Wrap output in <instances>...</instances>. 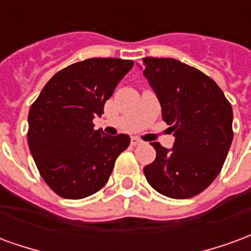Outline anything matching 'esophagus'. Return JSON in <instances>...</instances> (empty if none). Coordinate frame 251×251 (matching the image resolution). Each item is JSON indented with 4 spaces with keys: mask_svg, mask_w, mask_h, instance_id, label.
<instances>
[{
    "mask_svg": "<svg viewBox=\"0 0 251 251\" xmlns=\"http://www.w3.org/2000/svg\"><path fill=\"white\" fill-rule=\"evenodd\" d=\"M142 142L144 141L140 140L138 137H131V145H134V147H136V145H141Z\"/></svg>",
    "mask_w": 251,
    "mask_h": 251,
    "instance_id": "34e87169",
    "label": "esophagus"
}]
</instances>
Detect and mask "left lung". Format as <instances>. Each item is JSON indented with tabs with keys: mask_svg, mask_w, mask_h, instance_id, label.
Listing matches in <instances>:
<instances>
[{
	"mask_svg": "<svg viewBox=\"0 0 251 251\" xmlns=\"http://www.w3.org/2000/svg\"><path fill=\"white\" fill-rule=\"evenodd\" d=\"M142 74L171 125V149L152 142L156 158L144 168L161 195L187 199L204 191L221 172L232 142V109L211 77L176 59L144 57Z\"/></svg>",
	"mask_w": 251,
	"mask_h": 251,
	"instance_id": "8db88e82",
	"label": "left lung"
}]
</instances>
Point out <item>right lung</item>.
Instances as JSON below:
<instances>
[{
  "label": "right lung",
  "mask_w": 251,
  "mask_h": 251,
  "mask_svg": "<svg viewBox=\"0 0 251 251\" xmlns=\"http://www.w3.org/2000/svg\"><path fill=\"white\" fill-rule=\"evenodd\" d=\"M133 60L94 57L56 72L28 114V145L50 188L66 199H83L102 188L117 157L130 144L127 134L94 130L93 120Z\"/></svg>",
  "instance_id": "obj_1"
}]
</instances>
